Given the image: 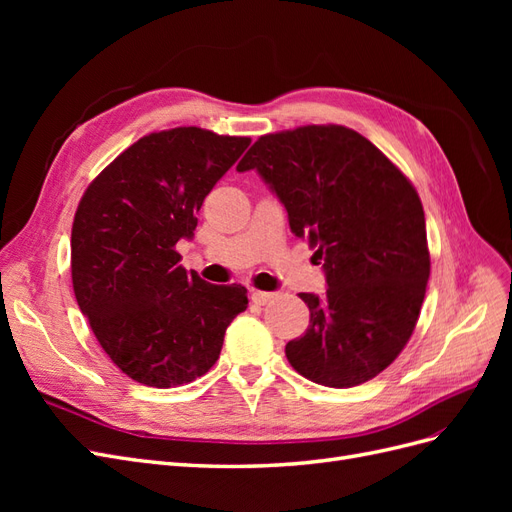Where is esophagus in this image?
<instances>
[{"instance_id":"34e87169","label":"esophagus","mask_w":512,"mask_h":512,"mask_svg":"<svg viewBox=\"0 0 512 512\" xmlns=\"http://www.w3.org/2000/svg\"><path fill=\"white\" fill-rule=\"evenodd\" d=\"M275 299L273 292H262V290H252V303L256 305H267Z\"/></svg>"}]
</instances>
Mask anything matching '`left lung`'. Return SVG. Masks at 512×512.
<instances>
[{
  "instance_id": "left-lung-1",
  "label": "left lung",
  "mask_w": 512,
  "mask_h": 512,
  "mask_svg": "<svg viewBox=\"0 0 512 512\" xmlns=\"http://www.w3.org/2000/svg\"><path fill=\"white\" fill-rule=\"evenodd\" d=\"M256 170L294 235L322 260L327 292H301L305 335L286 344L301 376L333 389L376 378L404 350L429 280L421 198L365 136L303 126L260 136L237 170Z\"/></svg>"
}]
</instances>
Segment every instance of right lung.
I'll return each instance as SVG.
<instances>
[{
	"instance_id": "add662e5",
	"label": "right lung",
	"mask_w": 512,
	"mask_h": 512,
	"mask_svg": "<svg viewBox=\"0 0 512 512\" xmlns=\"http://www.w3.org/2000/svg\"><path fill=\"white\" fill-rule=\"evenodd\" d=\"M252 141L203 128L153 132L89 183L72 224V286L111 361L156 389L188 384L215 365L224 333L245 312L241 284L188 273L175 252L196 213Z\"/></svg>"
}]
</instances>
